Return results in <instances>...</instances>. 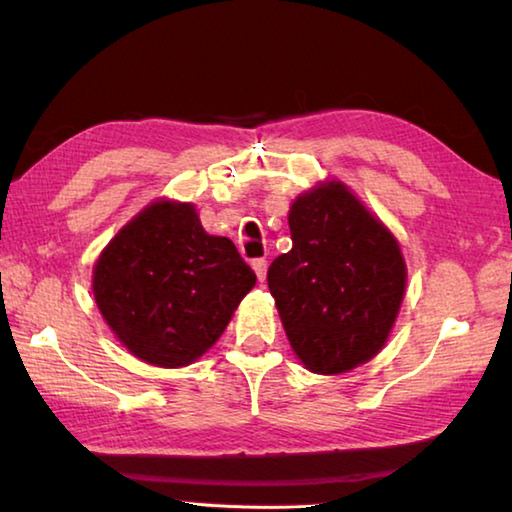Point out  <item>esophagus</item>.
<instances>
[{
    "label": "esophagus",
    "instance_id": "34e87169",
    "mask_svg": "<svg viewBox=\"0 0 512 512\" xmlns=\"http://www.w3.org/2000/svg\"><path fill=\"white\" fill-rule=\"evenodd\" d=\"M253 271H255V275H257V280L259 282H264L266 280V268H268V264H266V259H253Z\"/></svg>",
    "mask_w": 512,
    "mask_h": 512
}]
</instances>
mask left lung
I'll use <instances>...</instances> for the list:
<instances>
[{"label":"left lung","instance_id":"left-lung-1","mask_svg":"<svg viewBox=\"0 0 512 512\" xmlns=\"http://www.w3.org/2000/svg\"><path fill=\"white\" fill-rule=\"evenodd\" d=\"M289 253L268 266V289L302 366L341 375L384 348L406 289L393 232L341 180L291 203Z\"/></svg>","mask_w":512,"mask_h":512}]
</instances>
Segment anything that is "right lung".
<instances>
[{
  "label": "right lung",
  "instance_id": "right-lung-1",
  "mask_svg": "<svg viewBox=\"0 0 512 512\" xmlns=\"http://www.w3.org/2000/svg\"><path fill=\"white\" fill-rule=\"evenodd\" d=\"M257 277L192 203L158 198L121 228L92 271L97 307L144 363L183 368L219 341Z\"/></svg>",
  "mask_w": 512,
  "mask_h": 512
}]
</instances>
